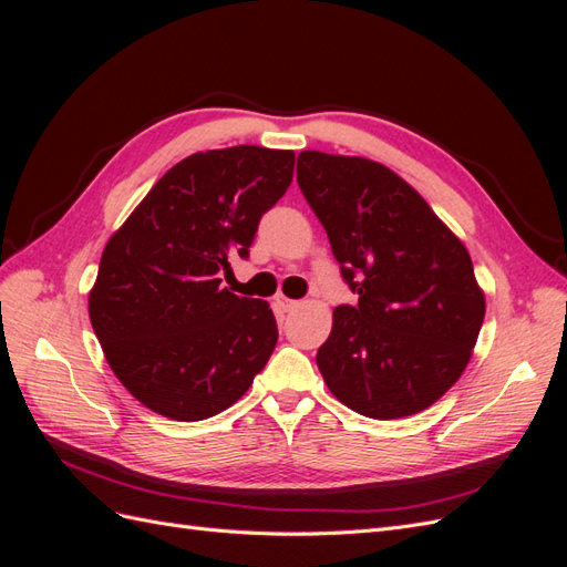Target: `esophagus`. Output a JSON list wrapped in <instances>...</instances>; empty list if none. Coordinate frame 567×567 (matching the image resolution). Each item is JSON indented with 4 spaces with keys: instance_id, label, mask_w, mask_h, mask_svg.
<instances>
[{
    "instance_id": "34e87169",
    "label": "esophagus",
    "mask_w": 567,
    "mask_h": 567,
    "mask_svg": "<svg viewBox=\"0 0 567 567\" xmlns=\"http://www.w3.org/2000/svg\"><path fill=\"white\" fill-rule=\"evenodd\" d=\"M277 302L284 307L286 312H293V310H298V307H300V300H290V298H286V296H279Z\"/></svg>"
}]
</instances>
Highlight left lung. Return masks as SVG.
Returning <instances> with one entry per match:
<instances>
[{
  "label": "left lung",
  "mask_w": 567,
  "mask_h": 567,
  "mask_svg": "<svg viewBox=\"0 0 567 567\" xmlns=\"http://www.w3.org/2000/svg\"><path fill=\"white\" fill-rule=\"evenodd\" d=\"M298 184L359 296L317 352L326 385L369 419L419 414L458 381L485 319L466 246L381 163L302 151Z\"/></svg>",
  "instance_id": "1"
}]
</instances>
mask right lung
<instances>
[{"instance_id":"add662e5","label":"right lung","mask_w":567,"mask_h":567,"mask_svg":"<svg viewBox=\"0 0 567 567\" xmlns=\"http://www.w3.org/2000/svg\"><path fill=\"white\" fill-rule=\"evenodd\" d=\"M293 151L194 153L151 188L101 255L92 329L117 381L161 416L203 421L241 400L277 348V319L221 288L293 182Z\"/></svg>"}]
</instances>
